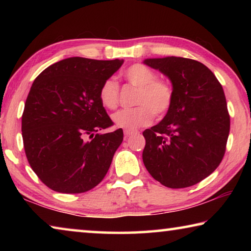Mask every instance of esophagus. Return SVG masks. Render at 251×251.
I'll use <instances>...</instances> for the list:
<instances>
[{
	"mask_svg": "<svg viewBox=\"0 0 251 251\" xmlns=\"http://www.w3.org/2000/svg\"><path fill=\"white\" fill-rule=\"evenodd\" d=\"M136 133L135 130H129V129H125L124 130V135H125V138H128L129 136H131V135H134Z\"/></svg>",
	"mask_w": 251,
	"mask_h": 251,
	"instance_id": "obj_1",
	"label": "esophagus"
}]
</instances>
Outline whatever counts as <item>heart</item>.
I'll return each instance as SVG.
<instances>
[{"instance_id":"heart-1","label":"heart","mask_w":251,"mask_h":251,"mask_svg":"<svg viewBox=\"0 0 251 251\" xmlns=\"http://www.w3.org/2000/svg\"><path fill=\"white\" fill-rule=\"evenodd\" d=\"M127 83L137 87L134 104L129 109H121L113 114V122L121 128L134 130L146 126L156 117H163L169 112L174 103V88L165 79L157 78L151 67L136 63L123 72ZM120 86L114 78L105 79L100 85L99 97L101 105L108 109H115L118 105Z\"/></svg>"}]
</instances>
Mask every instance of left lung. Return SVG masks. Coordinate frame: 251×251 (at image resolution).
Wrapping results in <instances>:
<instances>
[{
	"label": "left lung",
	"mask_w": 251,
	"mask_h": 251,
	"mask_svg": "<svg viewBox=\"0 0 251 251\" xmlns=\"http://www.w3.org/2000/svg\"><path fill=\"white\" fill-rule=\"evenodd\" d=\"M168 76L174 103L164 120L143 131V161L154 179L169 188L201 182L219 166L230 130L222 84L202 63L185 57L147 58Z\"/></svg>",
	"instance_id": "left-lung-1"
}]
</instances>
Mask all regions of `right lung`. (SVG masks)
I'll return each instance as SVG.
<instances>
[{
	"label": "right lung",
	"instance_id": "1",
	"mask_svg": "<svg viewBox=\"0 0 251 251\" xmlns=\"http://www.w3.org/2000/svg\"><path fill=\"white\" fill-rule=\"evenodd\" d=\"M122 64L70 57L34 80L22 115L24 151L34 173L54 192H88L107 174L124 134L122 128L99 134L114 125L99 92Z\"/></svg>",
	"mask_w": 251,
	"mask_h": 251
}]
</instances>
